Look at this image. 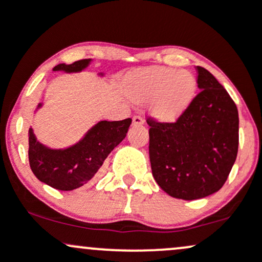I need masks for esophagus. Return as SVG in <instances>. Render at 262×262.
Returning <instances> with one entry per match:
<instances>
[{
  "label": "esophagus",
  "mask_w": 262,
  "mask_h": 262,
  "mask_svg": "<svg viewBox=\"0 0 262 262\" xmlns=\"http://www.w3.org/2000/svg\"><path fill=\"white\" fill-rule=\"evenodd\" d=\"M133 124L134 125H141L144 124V118L141 116H134L133 117Z\"/></svg>",
  "instance_id": "1"
}]
</instances>
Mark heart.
Returning a JSON list of instances; mask_svg holds the SVG:
<instances>
[{
    "label": "heart",
    "mask_w": 262,
    "mask_h": 262,
    "mask_svg": "<svg viewBox=\"0 0 262 262\" xmlns=\"http://www.w3.org/2000/svg\"><path fill=\"white\" fill-rule=\"evenodd\" d=\"M197 90L194 75L188 70L152 66L129 74L125 91L132 100H151V111L162 121H175L189 106Z\"/></svg>",
    "instance_id": "b5f03b06"
}]
</instances>
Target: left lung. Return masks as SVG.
Returning <instances> with one entry per match:
<instances>
[{
    "label": "left lung",
    "mask_w": 262,
    "mask_h": 262,
    "mask_svg": "<svg viewBox=\"0 0 262 262\" xmlns=\"http://www.w3.org/2000/svg\"><path fill=\"white\" fill-rule=\"evenodd\" d=\"M196 71L201 91L175 122L146 118L152 176L167 194L186 201L223 187L239 148L236 104L208 70Z\"/></svg>",
    "instance_id": "left-lung-1"
}]
</instances>
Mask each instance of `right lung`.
<instances>
[{
  "label": "right lung",
  "instance_id": "1",
  "mask_svg": "<svg viewBox=\"0 0 262 262\" xmlns=\"http://www.w3.org/2000/svg\"><path fill=\"white\" fill-rule=\"evenodd\" d=\"M89 59L77 60L70 65L59 64L54 71L77 73L89 65ZM40 106V104H39ZM132 119L102 121L93 127L76 145L65 150H52L39 144L29 128L28 158L31 169L39 181L60 191H73L86 185L110 152L124 139Z\"/></svg>",
  "mask_w": 262,
  "mask_h": 262
}]
</instances>
